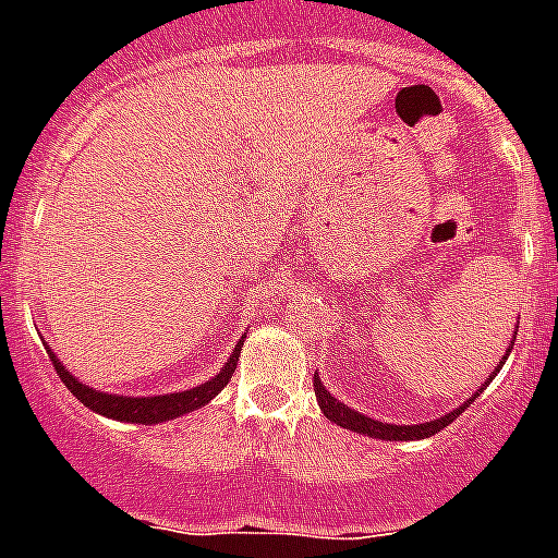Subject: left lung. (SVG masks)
Instances as JSON below:
<instances>
[{
    "label": "left lung",
    "mask_w": 558,
    "mask_h": 558,
    "mask_svg": "<svg viewBox=\"0 0 558 558\" xmlns=\"http://www.w3.org/2000/svg\"><path fill=\"white\" fill-rule=\"evenodd\" d=\"M511 352V349H509ZM509 357V354H506ZM506 357L500 360V366L506 363ZM500 366H497V372H500ZM495 377V374H492ZM315 386V397H318V405H322L324 416L329 418V422H335V425L347 427V430H354V433H363V436H372V438H383V441H416V438H430L436 436L438 430H445L447 425H452L458 416H461L466 408L475 402V397L466 399L461 408H456L452 413H447V416L441 418H433V422H425V425H383V422H374V418L363 416V413L352 411V408H347L343 402H338V399L332 397V393L327 391V388L322 386V379L315 377L313 379ZM483 391V388H481Z\"/></svg>",
    "instance_id": "left-lung-1"
}]
</instances>
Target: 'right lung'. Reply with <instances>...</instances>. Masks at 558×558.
<instances>
[{"instance_id": "1", "label": "right lung", "mask_w": 558, "mask_h": 558, "mask_svg": "<svg viewBox=\"0 0 558 558\" xmlns=\"http://www.w3.org/2000/svg\"><path fill=\"white\" fill-rule=\"evenodd\" d=\"M49 360H52V366H56L58 377L63 379V386L69 391L75 393L81 399L83 405L92 408V411L102 413L108 418H120V422H140V425H156V422H167V418H175V416H184V413L195 411V408L206 405L211 397H218L226 386H229L231 374L236 368V354H240V347H234V354L229 357L223 372L218 377H211L209 383L198 388H190V391H181V393H165V397H117V393H102L95 391V388L83 386L77 383L66 368L58 363V357L52 354V349H47Z\"/></svg>"}]
</instances>
